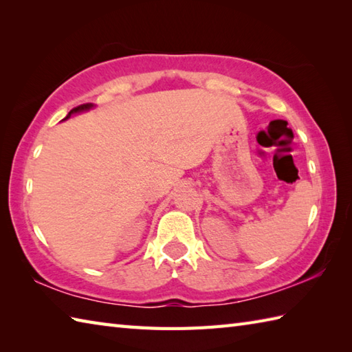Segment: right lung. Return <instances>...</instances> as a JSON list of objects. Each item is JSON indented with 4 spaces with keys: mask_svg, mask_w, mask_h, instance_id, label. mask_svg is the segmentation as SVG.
Segmentation results:
<instances>
[{
    "mask_svg": "<svg viewBox=\"0 0 352 352\" xmlns=\"http://www.w3.org/2000/svg\"><path fill=\"white\" fill-rule=\"evenodd\" d=\"M94 107V104L92 102H86V104H80V106H77V107H74L69 113H68V116H66L65 119H68L72 113H77V111H83V110H89V109H92Z\"/></svg>",
    "mask_w": 352,
    "mask_h": 352,
    "instance_id": "right-lung-1",
    "label": "right lung"
}]
</instances>
